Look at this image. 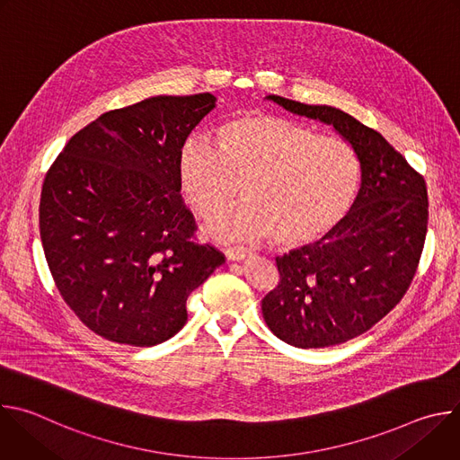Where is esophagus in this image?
Returning <instances> with one entry per match:
<instances>
[{"instance_id": "esophagus-1", "label": "esophagus", "mask_w": 460, "mask_h": 460, "mask_svg": "<svg viewBox=\"0 0 460 460\" xmlns=\"http://www.w3.org/2000/svg\"><path fill=\"white\" fill-rule=\"evenodd\" d=\"M226 256H227V260H231V261H242V260L251 258V256H252V251L243 249V247H231V249L226 251Z\"/></svg>"}]
</instances>
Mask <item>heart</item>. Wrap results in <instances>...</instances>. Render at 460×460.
<instances>
[{"label":"heart","mask_w":460,"mask_h":460,"mask_svg":"<svg viewBox=\"0 0 460 460\" xmlns=\"http://www.w3.org/2000/svg\"><path fill=\"white\" fill-rule=\"evenodd\" d=\"M178 185L204 222L222 220L233 240H260L296 249L320 240L349 211L360 185L353 147L339 137H318L302 123L260 111L224 121L215 144L206 137L183 142Z\"/></svg>","instance_id":"b5f03b06"}]
</instances>
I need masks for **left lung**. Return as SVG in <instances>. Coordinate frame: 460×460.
Wrapping results in <instances>:
<instances>
[{
  "label": "left lung",
  "mask_w": 460,
  "mask_h": 460,
  "mask_svg": "<svg viewBox=\"0 0 460 460\" xmlns=\"http://www.w3.org/2000/svg\"><path fill=\"white\" fill-rule=\"evenodd\" d=\"M268 98L333 125L360 162L351 211L320 242L279 256L280 282L261 298V314L280 341L304 349L337 346L371 330L410 289L428 231L426 181L348 112Z\"/></svg>",
  "instance_id": "8db88e82"
}]
</instances>
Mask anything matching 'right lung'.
<instances>
[{
    "label": "right lung",
    "instance_id": "add662e5",
    "mask_svg": "<svg viewBox=\"0 0 460 460\" xmlns=\"http://www.w3.org/2000/svg\"><path fill=\"white\" fill-rule=\"evenodd\" d=\"M209 93L109 111L47 171L40 234L54 284L105 341L151 348L176 335L187 296L226 256L199 243L178 185V153L215 107Z\"/></svg>",
    "mask_w": 460,
    "mask_h": 460
}]
</instances>
